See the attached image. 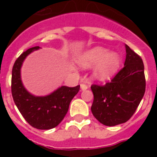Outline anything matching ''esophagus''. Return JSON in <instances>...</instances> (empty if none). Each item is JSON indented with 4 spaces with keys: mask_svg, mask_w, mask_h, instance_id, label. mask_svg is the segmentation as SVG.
<instances>
[{
    "mask_svg": "<svg viewBox=\"0 0 157 157\" xmlns=\"http://www.w3.org/2000/svg\"><path fill=\"white\" fill-rule=\"evenodd\" d=\"M81 88H82V90H86V89L88 88V86L86 85V84H84V83H82L81 84Z\"/></svg>",
    "mask_w": 157,
    "mask_h": 157,
    "instance_id": "34e87169",
    "label": "esophagus"
}]
</instances>
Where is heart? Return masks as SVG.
Instances as JSON below:
<instances>
[{
    "instance_id": "obj_1",
    "label": "heart",
    "mask_w": 157,
    "mask_h": 157,
    "mask_svg": "<svg viewBox=\"0 0 157 157\" xmlns=\"http://www.w3.org/2000/svg\"><path fill=\"white\" fill-rule=\"evenodd\" d=\"M78 64L83 68L96 67L93 75L100 82H106L114 76L120 65V58L117 53H109L102 47L91 48L78 59Z\"/></svg>"
}]
</instances>
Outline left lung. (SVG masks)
Instances as JSON below:
<instances>
[{
    "mask_svg": "<svg viewBox=\"0 0 157 157\" xmlns=\"http://www.w3.org/2000/svg\"><path fill=\"white\" fill-rule=\"evenodd\" d=\"M124 67L110 82L91 86L94 99L92 113L101 124L115 126L135 113L145 92L144 64L140 56L125 44Z\"/></svg>",
    "mask_w": 157,
    "mask_h": 157,
    "instance_id": "left-lung-1",
    "label": "left lung"
}]
</instances>
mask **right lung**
Segmentation results:
<instances>
[{"instance_id":"add662e5","label":"right lung","mask_w":157,"mask_h":157,"mask_svg":"<svg viewBox=\"0 0 157 157\" xmlns=\"http://www.w3.org/2000/svg\"><path fill=\"white\" fill-rule=\"evenodd\" d=\"M39 48V46L29 48L16 59L12 73V94L19 112L29 124L39 129H50L65 118L71 100L78 93L80 86H62L44 97H36L29 93L22 85L21 67L26 57Z\"/></svg>"}]
</instances>
